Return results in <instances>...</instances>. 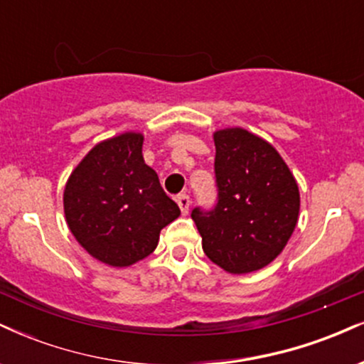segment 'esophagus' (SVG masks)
Instances as JSON below:
<instances>
[{
	"label": "esophagus",
	"instance_id": "obj_1",
	"mask_svg": "<svg viewBox=\"0 0 364 364\" xmlns=\"http://www.w3.org/2000/svg\"><path fill=\"white\" fill-rule=\"evenodd\" d=\"M176 202H178V207H179V210H181L183 214H188V210H190V203H191L190 196L185 195V193H183V195H178Z\"/></svg>",
	"mask_w": 364,
	"mask_h": 364
}]
</instances>
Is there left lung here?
<instances>
[{"label": "left lung", "instance_id": "obj_1", "mask_svg": "<svg viewBox=\"0 0 364 364\" xmlns=\"http://www.w3.org/2000/svg\"><path fill=\"white\" fill-rule=\"evenodd\" d=\"M214 210L195 208L191 219L203 252L229 274H250L274 262L294 232L299 188L272 144L245 128L214 132Z\"/></svg>", "mask_w": 364, "mask_h": 364}]
</instances>
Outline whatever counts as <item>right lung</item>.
<instances>
[{
    "mask_svg": "<svg viewBox=\"0 0 364 364\" xmlns=\"http://www.w3.org/2000/svg\"><path fill=\"white\" fill-rule=\"evenodd\" d=\"M144 135L124 132L99 141L72 171L63 193L65 219L90 257L129 267L157 248L179 207L141 156Z\"/></svg>",
    "mask_w": 364,
    "mask_h": 364,
    "instance_id": "right-lung-1",
    "label": "right lung"
}]
</instances>
